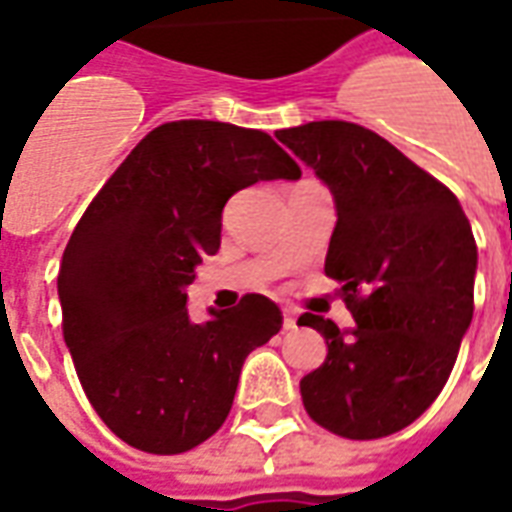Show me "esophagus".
Here are the masks:
<instances>
[{
	"instance_id": "34e87169",
	"label": "esophagus",
	"mask_w": 512,
	"mask_h": 512,
	"mask_svg": "<svg viewBox=\"0 0 512 512\" xmlns=\"http://www.w3.org/2000/svg\"><path fill=\"white\" fill-rule=\"evenodd\" d=\"M282 329H296V312L290 310V307H285V310H282Z\"/></svg>"
}]
</instances>
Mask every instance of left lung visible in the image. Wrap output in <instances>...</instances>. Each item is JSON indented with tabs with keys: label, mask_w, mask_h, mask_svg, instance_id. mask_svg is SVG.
<instances>
[{
	"label": "left lung",
	"mask_w": 512,
	"mask_h": 512,
	"mask_svg": "<svg viewBox=\"0 0 512 512\" xmlns=\"http://www.w3.org/2000/svg\"><path fill=\"white\" fill-rule=\"evenodd\" d=\"M277 139L332 191L326 277L343 282L356 326L304 312L326 362L301 378L318 425L345 439H381L439 397L474 312L477 244L461 202L384 136L321 120Z\"/></svg>",
	"instance_id": "1"
}]
</instances>
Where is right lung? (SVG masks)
<instances>
[{
  "label": "right lung",
  "instance_id": "right-lung-1",
  "mask_svg": "<svg viewBox=\"0 0 512 512\" xmlns=\"http://www.w3.org/2000/svg\"><path fill=\"white\" fill-rule=\"evenodd\" d=\"M299 178L266 131L175 120L153 128L90 202L57 293L84 395L117 439L178 455L222 428L244 359L282 329V312L249 293L194 323L186 288L219 249L235 191Z\"/></svg>",
  "mask_w": 512,
  "mask_h": 512
}]
</instances>
